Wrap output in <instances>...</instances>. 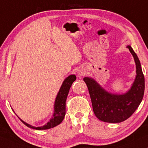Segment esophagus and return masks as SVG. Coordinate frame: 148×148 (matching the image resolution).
Here are the masks:
<instances>
[{"mask_svg": "<svg viewBox=\"0 0 148 148\" xmlns=\"http://www.w3.org/2000/svg\"><path fill=\"white\" fill-rule=\"evenodd\" d=\"M77 73L79 75H83V74L84 73V71L83 70H79L78 72H77Z\"/></svg>", "mask_w": 148, "mask_h": 148, "instance_id": "obj_1", "label": "esophagus"}]
</instances>
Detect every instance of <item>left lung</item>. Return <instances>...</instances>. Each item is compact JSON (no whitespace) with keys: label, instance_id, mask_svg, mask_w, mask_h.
Masks as SVG:
<instances>
[{"label":"left lung","instance_id":"left-lung-1","mask_svg":"<svg viewBox=\"0 0 148 148\" xmlns=\"http://www.w3.org/2000/svg\"><path fill=\"white\" fill-rule=\"evenodd\" d=\"M127 48L132 54L136 65V77L131 88L124 94H112L102 88L96 80L86 77L84 81L88 88L93 110L99 120L106 123L123 122L132 115L142 101L145 79L141 63L131 46Z\"/></svg>","mask_w":148,"mask_h":148}]
</instances>
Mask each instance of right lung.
<instances>
[{"mask_svg": "<svg viewBox=\"0 0 148 148\" xmlns=\"http://www.w3.org/2000/svg\"><path fill=\"white\" fill-rule=\"evenodd\" d=\"M76 80L75 75H70L67 77L65 78L62 84L58 91L57 96L56 97L54 105V113L52 114V118L46 123V125L40 127H34L32 125L25 123V121L21 120L18 116L22 123L29 128L36 129V130H46V129H51L57 126L63 121L64 117L65 116V102L66 98H67L69 92L70 88L72 86V84Z\"/></svg>", "mask_w": 148, "mask_h": 148, "instance_id": "1", "label": "right lung"}]
</instances>
